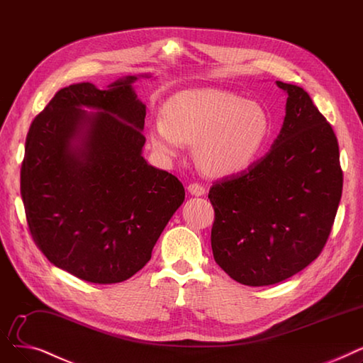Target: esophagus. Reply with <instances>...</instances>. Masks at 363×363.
Instances as JSON below:
<instances>
[{"label": "esophagus", "instance_id": "esophagus-1", "mask_svg": "<svg viewBox=\"0 0 363 363\" xmlns=\"http://www.w3.org/2000/svg\"><path fill=\"white\" fill-rule=\"evenodd\" d=\"M187 189H189V192L195 196H202L205 194V187L201 183H191L187 186Z\"/></svg>", "mask_w": 363, "mask_h": 363}]
</instances>
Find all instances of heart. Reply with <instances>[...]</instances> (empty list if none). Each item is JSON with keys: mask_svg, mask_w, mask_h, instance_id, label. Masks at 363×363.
<instances>
[{"mask_svg": "<svg viewBox=\"0 0 363 363\" xmlns=\"http://www.w3.org/2000/svg\"><path fill=\"white\" fill-rule=\"evenodd\" d=\"M267 134L260 106L220 90L184 91L171 97L164 118L152 121L149 139L160 155L172 158L195 145V158L210 176H228L255 158Z\"/></svg>", "mask_w": 363, "mask_h": 363, "instance_id": "obj_1", "label": "heart"}]
</instances>
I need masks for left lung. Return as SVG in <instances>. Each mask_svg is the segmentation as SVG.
<instances>
[{
  "label": "left lung",
  "mask_w": 363,
  "mask_h": 363,
  "mask_svg": "<svg viewBox=\"0 0 363 363\" xmlns=\"http://www.w3.org/2000/svg\"><path fill=\"white\" fill-rule=\"evenodd\" d=\"M288 93L272 149L245 171L214 182L211 248L232 279L250 286L282 282L319 257L342 192L337 135L301 87Z\"/></svg>",
  "instance_id": "8db88e82"
}]
</instances>
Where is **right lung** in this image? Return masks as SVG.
<instances>
[{"instance_id":"1","label":"right lung","mask_w":363,"mask_h":363,"mask_svg":"<svg viewBox=\"0 0 363 363\" xmlns=\"http://www.w3.org/2000/svg\"><path fill=\"white\" fill-rule=\"evenodd\" d=\"M135 79L59 90L26 135L21 195L30 236L50 263L91 284L139 272L184 201L182 182L142 157L146 106Z\"/></svg>"}]
</instances>
